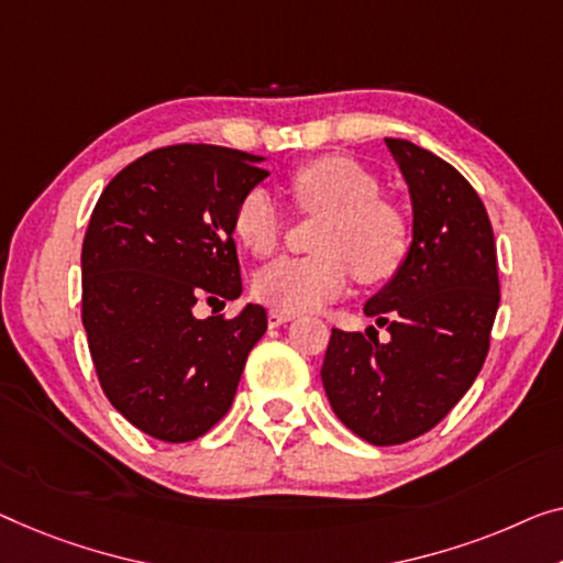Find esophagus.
I'll return each instance as SVG.
<instances>
[{
    "instance_id": "obj_1",
    "label": "esophagus",
    "mask_w": 563,
    "mask_h": 563,
    "mask_svg": "<svg viewBox=\"0 0 563 563\" xmlns=\"http://www.w3.org/2000/svg\"><path fill=\"white\" fill-rule=\"evenodd\" d=\"M288 321H292L290 313H280V310H271V313H267V323H271V329H278V325Z\"/></svg>"
}]
</instances>
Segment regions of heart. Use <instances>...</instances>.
<instances>
[{
    "label": "heart",
    "mask_w": 563,
    "mask_h": 563,
    "mask_svg": "<svg viewBox=\"0 0 563 563\" xmlns=\"http://www.w3.org/2000/svg\"><path fill=\"white\" fill-rule=\"evenodd\" d=\"M290 197L306 214H329L316 240V257H283L255 278L263 303L280 313H306L343 296L351 271L362 283L397 275L409 253L407 217L382 199V184L349 156H318L288 179ZM238 242L267 257L283 240V214L263 189H250L232 217Z\"/></svg>",
    "instance_id": "1"
}]
</instances>
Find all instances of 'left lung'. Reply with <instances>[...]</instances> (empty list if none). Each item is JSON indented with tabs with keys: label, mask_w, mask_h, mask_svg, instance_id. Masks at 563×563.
<instances>
[{
	"label": "left lung",
	"mask_w": 563,
	"mask_h": 563,
	"mask_svg": "<svg viewBox=\"0 0 563 563\" xmlns=\"http://www.w3.org/2000/svg\"><path fill=\"white\" fill-rule=\"evenodd\" d=\"M412 199V245L366 316L391 339L333 329L321 379L335 417L372 444L430 432L463 399L490 349L500 303L493 228L455 166L387 139Z\"/></svg>",
	"instance_id": "8db88e82"
}]
</instances>
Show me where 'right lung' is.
Segmentation results:
<instances>
[{
    "label": "right lung",
    "mask_w": 563,
    "mask_h": 563,
    "mask_svg": "<svg viewBox=\"0 0 563 563\" xmlns=\"http://www.w3.org/2000/svg\"><path fill=\"white\" fill-rule=\"evenodd\" d=\"M263 156L212 144L148 151L103 189L82 240V325L106 397L164 442L212 430L267 329L263 306L197 318L240 298L232 217L265 179Z\"/></svg>",
    "instance_id": "add662e5"
}]
</instances>
